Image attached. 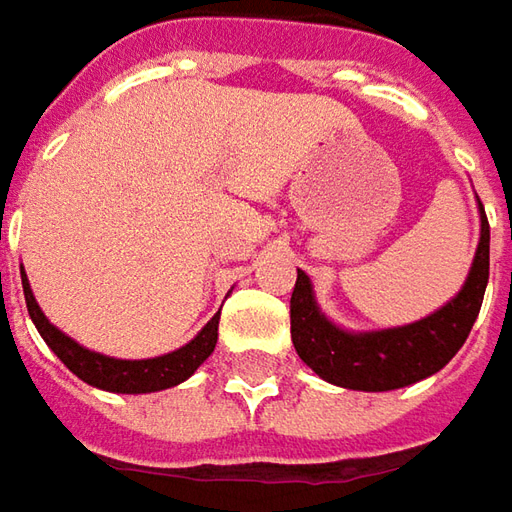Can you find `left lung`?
<instances>
[{
    "instance_id": "obj_1",
    "label": "left lung",
    "mask_w": 512,
    "mask_h": 512,
    "mask_svg": "<svg viewBox=\"0 0 512 512\" xmlns=\"http://www.w3.org/2000/svg\"><path fill=\"white\" fill-rule=\"evenodd\" d=\"M490 277V223L482 206V238L462 291L448 306L411 326L348 334L320 314L311 280L297 269L291 291V343L317 377L354 391H394L445 368L479 317Z\"/></svg>"
}]
</instances>
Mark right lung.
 Instances as JSON below:
<instances>
[{
    "label": "right lung",
    "instance_id": "1",
    "mask_svg": "<svg viewBox=\"0 0 512 512\" xmlns=\"http://www.w3.org/2000/svg\"><path fill=\"white\" fill-rule=\"evenodd\" d=\"M22 289H25V303L33 323L39 328V334L45 337V343L53 348V354L76 374L84 379L87 385H96L104 391H113V394H150V391H164L172 388L178 382H184L186 377H192L218 343V320L221 314H215L203 331L186 343L184 348L164 354V357H152V360H115V357H104L96 351H87L84 345L76 340H70L67 334H62L56 326H50L33 291L27 283V274L22 272Z\"/></svg>",
    "mask_w": 512,
    "mask_h": 512
}]
</instances>
